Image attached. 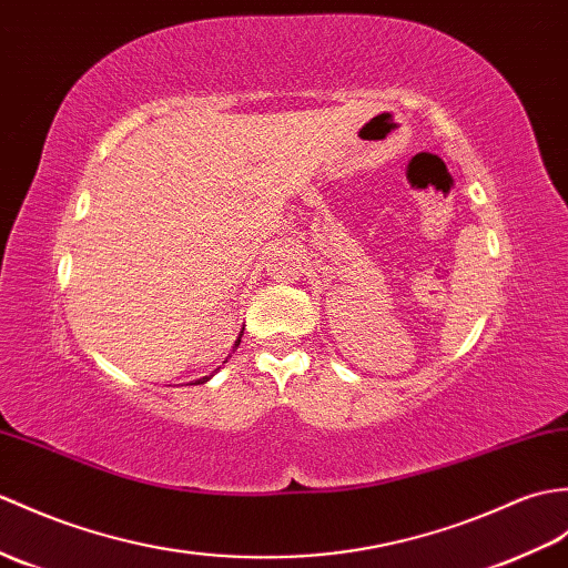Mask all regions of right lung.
<instances>
[{"mask_svg":"<svg viewBox=\"0 0 568 568\" xmlns=\"http://www.w3.org/2000/svg\"><path fill=\"white\" fill-rule=\"evenodd\" d=\"M242 334H244V332H242ZM242 334H240V338H236V341H234V348H236V346H240V341H242ZM210 377H213V375H210ZM210 377H203V379H195V382H197V385H203V382H207Z\"/></svg>","mask_w":568,"mask_h":568,"instance_id":"add662e5","label":"right lung"}]
</instances>
